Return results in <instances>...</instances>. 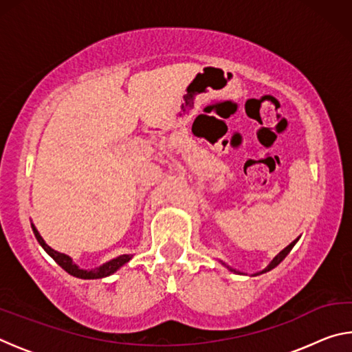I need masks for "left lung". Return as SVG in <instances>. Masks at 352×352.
Listing matches in <instances>:
<instances>
[{"mask_svg":"<svg viewBox=\"0 0 352 352\" xmlns=\"http://www.w3.org/2000/svg\"><path fill=\"white\" fill-rule=\"evenodd\" d=\"M298 239H300V237H298ZM298 239H295L294 242H292V243H289V245H287V247H285L284 250H281V252H279V253H278V254L275 256V258H273V259H272V262H270V264H269V265H267L264 270H262V272H259V273H254V275H253V276H256V275H262V273H267V272H270L272 269H275V267H276L278 264H281V262H283V259L285 258V256H287V254L290 253V250L295 247V243L298 242ZM220 262H222V261H220ZM222 265H225V267H226V269H228L230 272H234V273H237V275H243V273H241L239 270H234V269H231V267H230V265H226V264H225V262H222Z\"/></svg>","mask_w":352,"mask_h":352,"instance_id":"8db88e82","label":"left lung"}]
</instances>
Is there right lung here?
I'll list each match as a JSON object with an SVG mask.
<instances>
[{
	"instance_id": "obj_1",
	"label": "right lung",
	"mask_w": 352,
	"mask_h": 352,
	"mask_svg": "<svg viewBox=\"0 0 352 352\" xmlns=\"http://www.w3.org/2000/svg\"><path fill=\"white\" fill-rule=\"evenodd\" d=\"M31 226H32V231H34V234H35V239L38 241V243H40L41 247H43L45 252L50 254L51 258L54 259L65 272H68L69 275H73L76 278H80V279H100V278H107V276L113 275V273H115V272H118L122 265H126L127 262L133 258V254H121V256H118V258H115V259H110L109 262H105V264H102V265L94 267V269H88V270L87 269H80V267L77 265L76 262L71 259L68 254L57 252V250L51 248L50 245H47L43 237L40 236L38 230L35 228L34 223H31Z\"/></svg>"
}]
</instances>
